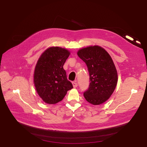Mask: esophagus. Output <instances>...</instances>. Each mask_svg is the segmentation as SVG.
Here are the masks:
<instances>
[{
	"mask_svg": "<svg viewBox=\"0 0 147 147\" xmlns=\"http://www.w3.org/2000/svg\"><path fill=\"white\" fill-rule=\"evenodd\" d=\"M72 84H73V86L74 88H77V87H78V83L76 82V81L73 82H72Z\"/></svg>",
	"mask_w": 147,
	"mask_h": 147,
	"instance_id": "34e87169",
	"label": "esophagus"
}]
</instances>
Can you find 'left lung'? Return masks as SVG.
Here are the masks:
<instances>
[{"mask_svg": "<svg viewBox=\"0 0 147 147\" xmlns=\"http://www.w3.org/2000/svg\"><path fill=\"white\" fill-rule=\"evenodd\" d=\"M78 55L86 63L90 77L89 86L83 94L84 98L93 105L104 103L112 95L117 83V69L111 57L99 46L82 48Z\"/></svg>", "mask_w": 147, "mask_h": 147, "instance_id": "obj_1", "label": "left lung"}]
</instances>
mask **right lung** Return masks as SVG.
<instances>
[{"label": "right lung", "instance_id": "obj_1", "mask_svg": "<svg viewBox=\"0 0 147 147\" xmlns=\"http://www.w3.org/2000/svg\"><path fill=\"white\" fill-rule=\"evenodd\" d=\"M70 52L60 47L45 51L37 61L34 73V83L38 95L49 104L62 101L73 86L68 80L63 65Z\"/></svg>", "mask_w": 147, "mask_h": 147}]
</instances>
